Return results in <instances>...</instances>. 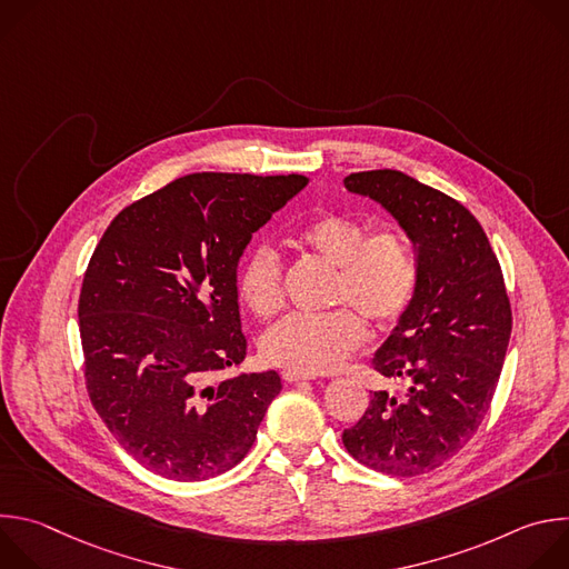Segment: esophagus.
Returning a JSON list of instances; mask_svg holds the SVG:
<instances>
[{
  "label": "esophagus",
  "mask_w": 569,
  "mask_h": 569,
  "mask_svg": "<svg viewBox=\"0 0 569 569\" xmlns=\"http://www.w3.org/2000/svg\"><path fill=\"white\" fill-rule=\"evenodd\" d=\"M281 378L286 382H297V380H312L315 376L312 373H301V371H295V369H286V371H281Z\"/></svg>",
  "instance_id": "obj_1"
}]
</instances>
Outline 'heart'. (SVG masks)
<instances>
[{
	"label": "heart",
	"instance_id": "1",
	"mask_svg": "<svg viewBox=\"0 0 569 569\" xmlns=\"http://www.w3.org/2000/svg\"><path fill=\"white\" fill-rule=\"evenodd\" d=\"M297 240L312 257L336 268L331 303L321 315H290L263 336V358L301 373L342 367L365 342L367 329L396 327L419 290V259L412 240L398 229L369 227L347 213H321L308 220ZM238 295L261 319L274 317L283 303V263L277 250L257 248L238 274Z\"/></svg>",
	"mask_w": 569,
	"mask_h": 569
}]
</instances>
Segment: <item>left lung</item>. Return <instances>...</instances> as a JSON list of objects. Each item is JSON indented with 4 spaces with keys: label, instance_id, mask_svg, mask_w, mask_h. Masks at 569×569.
<instances>
[{
    "label": "left lung",
    "instance_id": "obj_1",
    "mask_svg": "<svg viewBox=\"0 0 569 569\" xmlns=\"http://www.w3.org/2000/svg\"><path fill=\"white\" fill-rule=\"evenodd\" d=\"M345 187L380 202L408 231L419 290L373 358V369L405 389L373 391L342 443L367 468L415 477L455 457L489 412L511 301L489 238L461 202L391 169L351 173Z\"/></svg>",
    "mask_w": 569,
    "mask_h": 569
}]
</instances>
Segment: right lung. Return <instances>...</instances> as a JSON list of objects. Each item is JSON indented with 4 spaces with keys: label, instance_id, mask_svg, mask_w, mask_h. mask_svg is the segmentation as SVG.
<instances>
[{
    "label": "right lung",
    "instance_id": "add662e5",
    "mask_svg": "<svg viewBox=\"0 0 569 569\" xmlns=\"http://www.w3.org/2000/svg\"><path fill=\"white\" fill-rule=\"evenodd\" d=\"M303 176L193 173L128 204L90 259L78 299L94 410L148 470L200 481L254 446L277 371L218 380L246 360L236 266Z\"/></svg>",
    "mask_w": 569,
    "mask_h": 569
}]
</instances>
